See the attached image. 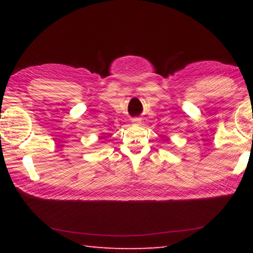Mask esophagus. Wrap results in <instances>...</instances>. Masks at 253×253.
<instances>
[{
	"label": "esophagus",
	"instance_id": "esophagus-1",
	"mask_svg": "<svg viewBox=\"0 0 253 253\" xmlns=\"http://www.w3.org/2000/svg\"><path fill=\"white\" fill-rule=\"evenodd\" d=\"M131 122L134 123V124H140V122H142V118H139V117H135V118H132V119H131Z\"/></svg>",
	"mask_w": 253,
	"mask_h": 253
}]
</instances>
